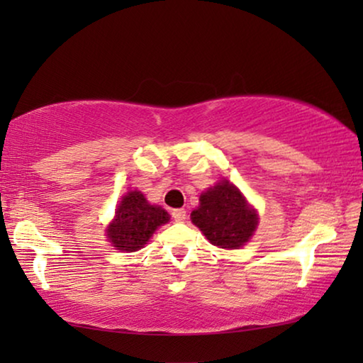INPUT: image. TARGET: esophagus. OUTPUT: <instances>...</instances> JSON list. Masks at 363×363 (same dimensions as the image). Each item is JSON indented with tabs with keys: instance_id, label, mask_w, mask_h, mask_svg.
<instances>
[{
	"instance_id": "obj_1",
	"label": "esophagus",
	"mask_w": 363,
	"mask_h": 363,
	"mask_svg": "<svg viewBox=\"0 0 363 363\" xmlns=\"http://www.w3.org/2000/svg\"><path fill=\"white\" fill-rule=\"evenodd\" d=\"M173 219L176 220V223H182V220H186V210H182V208H179V210H173Z\"/></svg>"
}]
</instances>
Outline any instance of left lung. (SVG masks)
Listing matches in <instances>:
<instances>
[{
  "label": "left lung",
  "instance_id": "1",
  "mask_svg": "<svg viewBox=\"0 0 363 363\" xmlns=\"http://www.w3.org/2000/svg\"><path fill=\"white\" fill-rule=\"evenodd\" d=\"M190 219L214 247L237 250L253 237L259 218L240 190L223 179L200 195Z\"/></svg>",
  "mask_w": 363,
  "mask_h": 363
}]
</instances>
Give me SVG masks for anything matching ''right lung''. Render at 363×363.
<instances>
[{
    "instance_id": "right-lung-1",
    "label": "right lung",
    "mask_w": 363,
    "mask_h": 363,
    "mask_svg": "<svg viewBox=\"0 0 363 363\" xmlns=\"http://www.w3.org/2000/svg\"><path fill=\"white\" fill-rule=\"evenodd\" d=\"M169 214L162 206L150 205L144 194L130 190L115 210L107 227V238L116 250L133 253L144 248L160 225L167 224Z\"/></svg>"
}]
</instances>
